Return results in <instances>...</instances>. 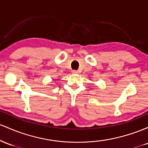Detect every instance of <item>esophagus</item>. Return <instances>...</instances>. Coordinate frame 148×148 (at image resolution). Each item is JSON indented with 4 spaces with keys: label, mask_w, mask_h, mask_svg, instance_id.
<instances>
[{
    "label": "esophagus",
    "mask_w": 148,
    "mask_h": 148,
    "mask_svg": "<svg viewBox=\"0 0 148 148\" xmlns=\"http://www.w3.org/2000/svg\"><path fill=\"white\" fill-rule=\"evenodd\" d=\"M77 73H78V71H72V73H73V74H77Z\"/></svg>",
    "instance_id": "esophagus-1"
}]
</instances>
